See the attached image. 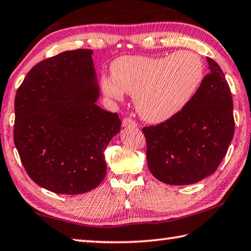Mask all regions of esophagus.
I'll return each instance as SVG.
<instances>
[{"instance_id":"34e87169","label":"esophagus","mask_w":251,"mask_h":251,"mask_svg":"<svg viewBox=\"0 0 251 251\" xmlns=\"http://www.w3.org/2000/svg\"><path fill=\"white\" fill-rule=\"evenodd\" d=\"M123 126L124 127H137V123L129 119V117H126V119L123 120Z\"/></svg>"}]
</instances>
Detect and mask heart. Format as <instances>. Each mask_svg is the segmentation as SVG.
<instances>
[{"instance_id":"1","label":"heart","mask_w":251,"mask_h":251,"mask_svg":"<svg viewBox=\"0 0 251 251\" xmlns=\"http://www.w3.org/2000/svg\"><path fill=\"white\" fill-rule=\"evenodd\" d=\"M111 74L112 77H102L106 96L121 100L124 92L129 93L142 119L162 123L190 101L202 81L204 65L190 51L163 57L126 55L112 63Z\"/></svg>"}]
</instances>
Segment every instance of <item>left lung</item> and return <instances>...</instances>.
<instances>
[{
    "instance_id": "1",
    "label": "left lung",
    "mask_w": 251,
    "mask_h": 251,
    "mask_svg": "<svg viewBox=\"0 0 251 251\" xmlns=\"http://www.w3.org/2000/svg\"><path fill=\"white\" fill-rule=\"evenodd\" d=\"M210 73L177 114L144 127L152 175L169 185H190L213 174L233 139L235 122L229 86L219 64L207 57Z\"/></svg>"
}]
</instances>
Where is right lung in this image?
Segmentation results:
<instances>
[{
	"label": "right lung",
	"mask_w": 251,
	"mask_h": 251,
	"mask_svg": "<svg viewBox=\"0 0 251 251\" xmlns=\"http://www.w3.org/2000/svg\"><path fill=\"white\" fill-rule=\"evenodd\" d=\"M92 51H66L34 65L15 97L14 142L34 183L62 195L95 189L104 179L103 152L121 130L100 97Z\"/></svg>",
	"instance_id": "add662e5"
}]
</instances>
